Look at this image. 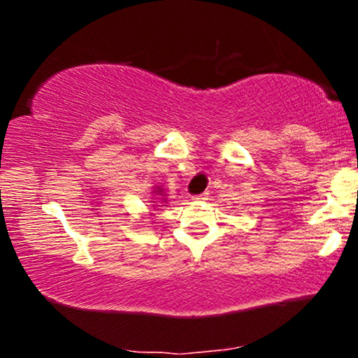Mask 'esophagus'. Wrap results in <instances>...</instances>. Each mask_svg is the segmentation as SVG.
<instances>
[{
	"mask_svg": "<svg viewBox=\"0 0 358 358\" xmlns=\"http://www.w3.org/2000/svg\"><path fill=\"white\" fill-rule=\"evenodd\" d=\"M207 196H208V193L205 192V193H202V195H199V196H193V199H195V200H205V199H207Z\"/></svg>",
	"mask_w": 358,
	"mask_h": 358,
	"instance_id": "esophagus-1",
	"label": "esophagus"
}]
</instances>
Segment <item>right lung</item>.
I'll return each instance as SVG.
<instances>
[{
  "instance_id": "1",
  "label": "right lung",
  "mask_w": 358,
  "mask_h": 358,
  "mask_svg": "<svg viewBox=\"0 0 358 358\" xmlns=\"http://www.w3.org/2000/svg\"><path fill=\"white\" fill-rule=\"evenodd\" d=\"M158 192H162V190H159V188H158Z\"/></svg>"
}]
</instances>
